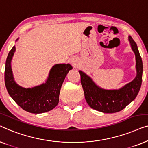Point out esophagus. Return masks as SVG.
Wrapping results in <instances>:
<instances>
[{
	"instance_id": "esophagus-1",
	"label": "esophagus",
	"mask_w": 148,
	"mask_h": 148,
	"mask_svg": "<svg viewBox=\"0 0 148 148\" xmlns=\"http://www.w3.org/2000/svg\"><path fill=\"white\" fill-rule=\"evenodd\" d=\"M71 63L73 66H76L77 64V60L75 59V58H72L71 60Z\"/></svg>"
}]
</instances>
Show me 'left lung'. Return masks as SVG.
Listing matches in <instances>:
<instances>
[{
  "label": "left lung",
  "instance_id": "obj_1",
  "mask_svg": "<svg viewBox=\"0 0 148 148\" xmlns=\"http://www.w3.org/2000/svg\"><path fill=\"white\" fill-rule=\"evenodd\" d=\"M128 40L136 61L137 75L132 82L117 90H106L99 87L82 71H79L85 98L89 106L94 110L104 113L119 112L133 102L138 94L142 82L143 62L137 44L130 36Z\"/></svg>",
  "mask_w": 148,
  "mask_h": 148
}]
</instances>
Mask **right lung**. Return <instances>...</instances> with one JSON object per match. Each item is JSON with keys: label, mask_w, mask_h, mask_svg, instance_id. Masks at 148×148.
I'll return each mask as SVG.
<instances>
[{"label": "right lung", "mask_w": 148, "mask_h": 148, "mask_svg": "<svg viewBox=\"0 0 148 148\" xmlns=\"http://www.w3.org/2000/svg\"><path fill=\"white\" fill-rule=\"evenodd\" d=\"M19 38L16 40L18 41ZM15 46L10 50L5 63V83L7 92L13 100L24 110L40 114L53 109L59 101L62 84L73 67L70 64H56L50 70L47 79L43 84L32 88H23L14 79L11 61Z\"/></svg>", "instance_id": "add662e5"}]
</instances>
